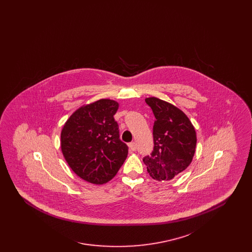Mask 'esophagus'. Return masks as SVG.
<instances>
[{
  "instance_id": "obj_1",
  "label": "esophagus",
  "mask_w": 252,
  "mask_h": 252,
  "mask_svg": "<svg viewBox=\"0 0 252 252\" xmlns=\"http://www.w3.org/2000/svg\"><path fill=\"white\" fill-rule=\"evenodd\" d=\"M128 145H129V148H130V150H132V151H136L137 150V144H136V143L132 142Z\"/></svg>"
}]
</instances>
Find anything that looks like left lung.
<instances>
[{
    "mask_svg": "<svg viewBox=\"0 0 252 252\" xmlns=\"http://www.w3.org/2000/svg\"><path fill=\"white\" fill-rule=\"evenodd\" d=\"M156 120L153 126L154 149L143 160L150 177L158 181L177 178L192 162L195 152L194 127L180 108L156 97L145 99Z\"/></svg>",
    "mask_w": 252,
    "mask_h": 252,
    "instance_id": "1",
    "label": "left lung"
}]
</instances>
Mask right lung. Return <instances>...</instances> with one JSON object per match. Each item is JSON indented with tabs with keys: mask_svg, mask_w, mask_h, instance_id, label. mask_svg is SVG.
Segmentation results:
<instances>
[{
	"mask_svg": "<svg viewBox=\"0 0 252 252\" xmlns=\"http://www.w3.org/2000/svg\"><path fill=\"white\" fill-rule=\"evenodd\" d=\"M119 104L101 99L74 111L61 131V150L72 171L81 179L106 183L117 174L128 154L120 140L114 114Z\"/></svg>",
	"mask_w": 252,
	"mask_h": 252,
	"instance_id": "right-lung-1",
	"label": "right lung"
}]
</instances>
